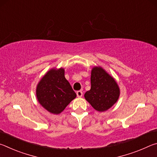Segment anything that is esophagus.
Instances as JSON below:
<instances>
[{"mask_svg": "<svg viewBox=\"0 0 157 157\" xmlns=\"http://www.w3.org/2000/svg\"><path fill=\"white\" fill-rule=\"evenodd\" d=\"M76 94H77V95H78V98H81L82 96V94H83V93H82V91H77Z\"/></svg>", "mask_w": 157, "mask_h": 157, "instance_id": "34e87169", "label": "esophagus"}]
</instances>
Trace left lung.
Here are the masks:
<instances>
[{
	"instance_id": "8db88e82",
	"label": "left lung",
	"mask_w": 157,
	"mask_h": 157,
	"mask_svg": "<svg viewBox=\"0 0 157 157\" xmlns=\"http://www.w3.org/2000/svg\"><path fill=\"white\" fill-rule=\"evenodd\" d=\"M120 88L112 76L101 66H94L91 74V89L84 94L86 100L100 112L110 109L118 101Z\"/></svg>"
}]
</instances>
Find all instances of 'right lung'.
<instances>
[{
    "mask_svg": "<svg viewBox=\"0 0 157 157\" xmlns=\"http://www.w3.org/2000/svg\"><path fill=\"white\" fill-rule=\"evenodd\" d=\"M64 68H52L36 85V96L39 104L48 112L59 114L76 98L70 83L65 78Z\"/></svg>",
    "mask_w": 157,
    "mask_h": 157,
    "instance_id": "1",
    "label": "right lung"
}]
</instances>
